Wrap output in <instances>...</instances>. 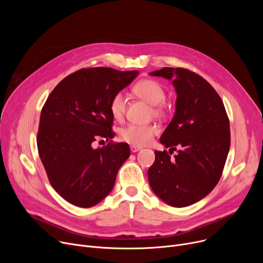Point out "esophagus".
<instances>
[{"instance_id": "esophagus-1", "label": "esophagus", "mask_w": 263, "mask_h": 263, "mask_svg": "<svg viewBox=\"0 0 263 263\" xmlns=\"http://www.w3.org/2000/svg\"><path fill=\"white\" fill-rule=\"evenodd\" d=\"M130 149H131V153H137V151H140L142 148L139 146H131Z\"/></svg>"}]
</instances>
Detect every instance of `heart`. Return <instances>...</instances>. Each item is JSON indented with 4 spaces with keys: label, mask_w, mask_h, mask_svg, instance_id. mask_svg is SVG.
Returning <instances> with one entry per match:
<instances>
[{
    "label": "heart",
    "mask_w": 263,
    "mask_h": 263,
    "mask_svg": "<svg viewBox=\"0 0 263 263\" xmlns=\"http://www.w3.org/2000/svg\"><path fill=\"white\" fill-rule=\"evenodd\" d=\"M133 92L140 99L153 105L154 114L162 116L166 112V107L163 104L165 99V90L160 83L155 80L145 79L137 82L133 86ZM126 109V98L122 92H117L113 96L109 102V110L113 117L120 119ZM158 133V128L154 124L141 126V124H130L120 131V137L124 142L136 146H145L149 144L153 137Z\"/></svg>",
    "instance_id": "1"
}]
</instances>
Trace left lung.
Here are the masks:
<instances>
[{
    "label": "left lung",
    "instance_id": "obj_1",
    "mask_svg": "<svg viewBox=\"0 0 263 263\" xmlns=\"http://www.w3.org/2000/svg\"><path fill=\"white\" fill-rule=\"evenodd\" d=\"M172 81L177 99L175 115L160 142L177 149L155 151L148 170L151 190L176 208L195 203L217 184L230 148L229 119L224 103L203 78L183 68L164 67L150 72Z\"/></svg>",
    "mask_w": 263,
    "mask_h": 263
}]
</instances>
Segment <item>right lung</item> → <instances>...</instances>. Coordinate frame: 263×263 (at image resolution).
<instances>
[{
	"label": "right lung",
	"mask_w": 263,
	"mask_h": 263,
	"mask_svg": "<svg viewBox=\"0 0 263 263\" xmlns=\"http://www.w3.org/2000/svg\"><path fill=\"white\" fill-rule=\"evenodd\" d=\"M139 71L81 69L62 80L41 109L37 147L53 189L68 202L90 208L112 192L117 173L130 157L127 143L92 148L97 137L113 139V96Z\"/></svg>",
	"instance_id": "1"
}]
</instances>
